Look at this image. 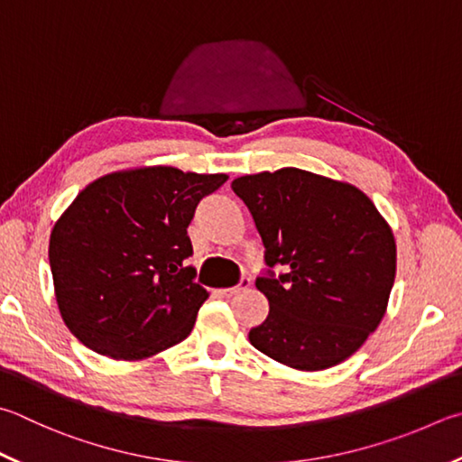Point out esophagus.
<instances>
[{"label": "esophagus", "mask_w": 462, "mask_h": 462, "mask_svg": "<svg viewBox=\"0 0 462 462\" xmlns=\"http://www.w3.org/2000/svg\"><path fill=\"white\" fill-rule=\"evenodd\" d=\"M250 287V279H242L236 287H230V289H222L220 292L222 295H226V297H232V295H238V292H242V291H246Z\"/></svg>", "instance_id": "obj_1"}]
</instances>
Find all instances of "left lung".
Listing matches in <instances>:
<instances>
[{
  "label": "left lung",
  "mask_w": 462,
  "mask_h": 462,
  "mask_svg": "<svg viewBox=\"0 0 462 462\" xmlns=\"http://www.w3.org/2000/svg\"><path fill=\"white\" fill-rule=\"evenodd\" d=\"M232 189L253 214L268 266V317L248 339L274 362L319 372L346 362L377 329L396 276L390 224L362 189L299 167L242 175Z\"/></svg>",
  "instance_id": "8db88e82"
}]
</instances>
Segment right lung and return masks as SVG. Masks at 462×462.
Returning <instances> with one entry per match:
<instances>
[{
    "mask_svg": "<svg viewBox=\"0 0 462 462\" xmlns=\"http://www.w3.org/2000/svg\"><path fill=\"white\" fill-rule=\"evenodd\" d=\"M226 173L133 167L95 180L50 234L48 258L64 325L82 346L135 362L178 346L208 291L194 282L188 226Z\"/></svg>",
    "mask_w": 462,
    "mask_h": 462,
    "instance_id": "right-lung-1",
    "label": "right lung"
}]
</instances>
